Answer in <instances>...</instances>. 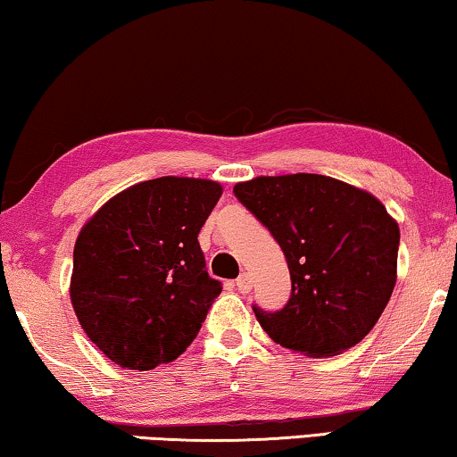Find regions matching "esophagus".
<instances>
[{
  "instance_id": "34e87169",
  "label": "esophagus",
  "mask_w": 457,
  "mask_h": 457,
  "mask_svg": "<svg viewBox=\"0 0 457 457\" xmlns=\"http://www.w3.org/2000/svg\"><path fill=\"white\" fill-rule=\"evenodd\" d=\"M236 289L240 291V294H248V291L252 289V278L248 272H242V275L236 278Z\"/></svg>"
}]
</instances>
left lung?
I'll use <instances>...</instances> for the list:
<instances>
[{"mask_svg": "<svg viewBox=\"0 0 457 457\" xmlns=\"http://www.w3.org/2000/svg\"><path fill=\"white\" fill-rule=\"evenodd\" d=\"M281 246L291 275L285 308L254 314L277 345L338 355L376 326L396 285L398 223L386 207L322 174L258 176L234 187Z\"/></svg>", "mask_w": 457, "mask_h": 457, "instance_id": "obj_1", "label": "left lung"}]
</instances>
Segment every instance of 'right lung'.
Masks as SVG:
<instances>
[{"label":"right lung","mask_w":457,"mask_h":457,"mask_svg":"<svg viewBox=\"0 0 457 457\" xmlns=\"http://www.w3.org/2000/svg\"><path fill=\"white\" fill-rule=\"evenodd\" d=\"M220 196L213 180L162 176L112 196L81 228L71 303L112 363L154 370L199 335L221 283L209 277L196 236Z\"/></svg>","instance_id":"right-lung-1"}]
</instances>
